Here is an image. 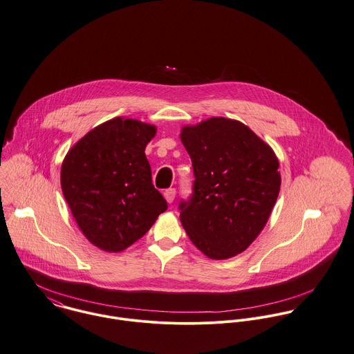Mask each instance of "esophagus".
Instances as JSON below:
<instances>
[{"label":"esophagus","instance_id":"obj_1","mask_svg":"<svg viewBox=\"0 0 354 354\" xmlns=\"http://www.w3.org/2000/svg\"><path fill=\"white\" fill-rule=\"evenodd\" d=\"M175 196H176V190H175V189H167V190L164 192V198H165V201H167L168 203H172V202H174Z\"/></svg>","mask_w":354,"mask_h":354}]
</instances>
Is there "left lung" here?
<instances>
[{
  "mask_svg": "<svg viewBox=\"0 0 354 354\" xmlns=\"http://www.w3.org/2000/svg\"><path fill=\"white\" fill-rule=\"evenodd\" d=\"M193 194L179 202L180 221L212 259L244 251L263 230L281 186L273 149L239 120L210 118L182 129Z\"/></svg>",
  "mask_w": 354,
  "mask_h": 354,
  "instance_id": "left-lung-1",
  "label": "left lung"
}]
</instances>
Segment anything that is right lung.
<instances>
[{"mask_svg": "<svg viewBox=\"0 0 354 354\" xmlns=\"http://www.w3.org/2000/svg\"><path fill=\"white\" fill-rule=\"evenodd\" d=\"M155 134L152 124L111 119L85 134L62 162L64 196L82 234L102 250L127 248L168 207L145 156Z\"/></svg>", "mask_w": 354, "mask_h": 354, "instance_id": "right-lung-1", "label": "right lung"}]
</instances>
